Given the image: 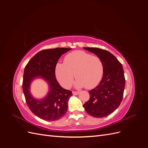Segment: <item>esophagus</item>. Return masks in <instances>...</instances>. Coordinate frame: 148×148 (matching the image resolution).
<instances>
[{"label": "esophagus", "instance_id": "obj_1", "mask_svg": "<svg viewBox=\"0 0 148 148\" xmlns=\"http://www.w3.org/2000/svg\"><path fill=\"white\" fill-rule=\"evenodd\" d=\"M79 91H73V92H72L73 95H78V94H79Z\"/></svg>", "mask_w": 148, "mask_h": 148}]
</instances>
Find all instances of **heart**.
<instances>
[{"label": "heart", "mask_w": 148, "mask_h": 148, "mask_svg": "<svg viewBox=\"0 0 148 148\" xmlns=\"http://www.w3.org/2000/svg\"><path fill=\"white\" fill-rule=\"evenodd\" d=\"M104 71V64L100 57L82 50L69 53L65 57L64 63H57L56 66L58 82L66 88L71 86L75 75L78 78L75 83L76 87L95 88L102 80Z\"/></svg>", "instance_id": "1"}]
</instances>
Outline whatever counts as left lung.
Wrapping results in <instances>:
<instances>
[{"instance_id":"obj_1","label":"left lung","mask_w":148,"mask_h":148,"mask_svg":"<svg viewBox=\"0 0 148 148\" xmlns=\"http://www.w3.org/2000/svg\"><path fill=\"white\" fill-rule=\"evenodd\" d=\"M84 49L101 58L104 71L100 83L89 91L90 97L83 107L92 117H107L118 108L123 99L125 78L122 65L106 50L96 47Z\"/></svg>"}]
</instances>
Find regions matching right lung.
I'll return each mask as SVG.
<instances>
[{"label": "right lung", "instance_id": "add662e5", "mask_svg": "<svg viewBox=\"0 0 148 148\" xmlns=\"http://www.w3.org/2000/svg\"><path fill=\"white\" fill-rule=\"evenodd\" d=\"M70 49L61 47L44 49L31 58L25 67L22 88L26 102L30 110L42 120H57L63 117L67 112L68 101L72 92L60 86L55 71L60 56ZM36 77L45 79L50 87L47 96L41 100L34 99L29 92L30 84Z\"/></svg>", "mask_w": 148, "mask_h": 148}]
</instances>
